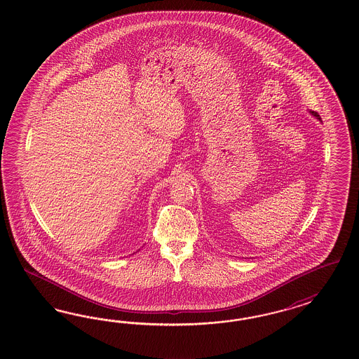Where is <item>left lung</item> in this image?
Here are the masks:
<instances>
[{
    "label": "left lung",
    "instance_id": "obj_1",
    "mask_svg": "<svg viewBox=\"0 0 359 359\" xmlns=\"http://www.w3.org/2000/svg\"><path fill=\"white\" fill-rule=\"evenodd\" d=\"M312 114H313V116H316V117H318V118H320V116L317 114V111H312Z\"/></svg>",
    "mask_w": 359,
    "mask_h": 359
}]
</instances>
